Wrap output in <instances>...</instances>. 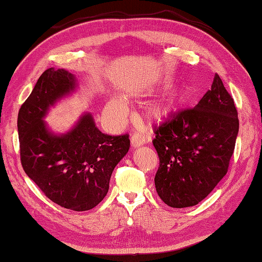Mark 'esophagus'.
Instances as JSON below:
<instances>
[{"mask_svg": "<svg viewBox=\"0 0 262 262\" xmlns=\"http://www.w3.org/2000/svg\"><path fill=\"white\" fill-rule=\"evenodd\" d=\"M144 137H142L140 134H135L134 136L132 137L130 140V145L132 148H137V147H141L143 144H144Z\"/></svg>", "mask_w": 262, "mask_h": 262, "instance_id": "esophagus-1", "label": "esophagus"}]
</instances>
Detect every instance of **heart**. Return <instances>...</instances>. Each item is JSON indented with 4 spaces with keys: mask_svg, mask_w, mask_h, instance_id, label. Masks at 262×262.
Wrapping results in <instances>:
<instances>
[{
    "mask_svg": "<svg viewBox=\"0 0 262 262\" xmlns=\"http://www.w3.org/2000/svg\"><path fill=\"white\" fill-rule=\"evenodd\" d=\"M176 100L173 98L159 100V101H155L147 108V116L153 120H162L176 109ZM105 111H107V115L110 119H113L114 121H121L126 117L128 108L121 99L113 98L108 102Z\"/></svg>",
    "mask_w": 262,
    "mask_h": 262,
    "instance_id": "1",
    "label": "heart"
}]
</instances>
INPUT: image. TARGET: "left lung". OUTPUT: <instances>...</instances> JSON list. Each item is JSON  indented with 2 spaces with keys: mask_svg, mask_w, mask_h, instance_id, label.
I'll return each instance as SVG.
<instances>
[{
  "mask_svg": "<svg viewBox=\"0 0 262 262\" xmlns=\"http://www.w3.org/2000/svg\"><path fill=\"white\" fill-rule=\"evenodd\" d=\"M238 133L237 111L219 75L194 105L155 128L160 158L154 182L158 194L173 208L199 204L229 169Z\"/></svg>",
  "mask_w": 262,
  "mask_h": 262,
  "instance_id": "obj_1",
  "label": "left lung"
}]
</instances>
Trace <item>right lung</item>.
I'll return each mask as SVG.
<instances>
[{
  "label": "right lung",
  "mask_w": 262,
  "mask_h": 262,
  "mask_svg": "<svg viewBox=\"0 0 262 262\" xmlns=\"http://www.w3.org/2000/svg\"><path fill=\"white\" fill-rule=\"evenodd\" d=\"M79 83L65 69L46 70L18 115L21 164L46 197L75 211L92 209L109 190L115 166L127 154L128 135L110 136L99 130L91 113L58 134L45 117L52 107L76 92Z\"/></svg>",
  "instance_id": "add662e5"
}]
</instances>
